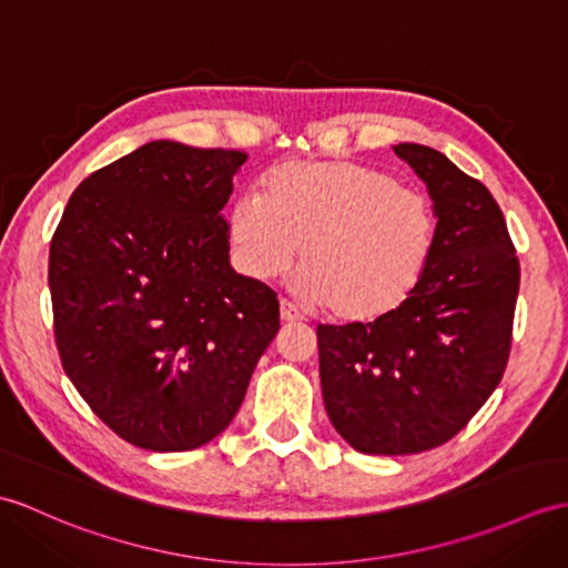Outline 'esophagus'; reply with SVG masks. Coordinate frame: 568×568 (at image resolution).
Masks as SVG:
<instances>
[{
	"instance_id": "obj_1",
	"label": "esophagus",
	"mask_w": 568,
	"mask_h": 568,
	"mask_svg": "<svg viewBox=\"0 0 568 568\" xmlns=\"http://www.w3.org/2000/svg\"><path fill=\"white\" fill-rule=\"evenodd\" d=\"M281 320H283L285 324H295V322L305 320V316H302V312L293 305V302L281 300Z\"/></svg>"
}]
</instances>
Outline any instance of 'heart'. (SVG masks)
I'll use <instances>...</instances> for the list:
<instances>
[{"label": "heart", "mask_w": 568, "mask_h": 568, "mask_svg": "<svg viewBox=\"0 0 568 568\" xmlns=\"http://www.w3.org/2000/svg\"><path fill=\"white\" fill-rule=\"evenodd\" d=\"M236 266L252 281L283 275L297 256V293L341 322H379L414 297L438 234L424 193L348 160L287 162L263 181V197L236 195L227 210Z\"/></svg>", "instance_id": "obj_1"}]
</instances>
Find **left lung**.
Here are the masks:
<instances>
[{
    "instance_id": "obj_1",
    "label": "left lung",
    "mask_w": 568,
    "mask_h": 568,
    "mask_svg": "<svg viewBox=\"0 0 568 568\" xmlns=\"http://www.w3.org/2000/svg\"><path fill=\"white\" fill-rule=\"evenodd\" d=\"M426 183L438 234L414 297L387 320L320 324L324 408L353 450L414 455L467 426L504 377L520 266L481 181L438 150L394 144Z\"/></svg>"
}]
</instances>
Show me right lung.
Listing matches in <instances>:
<instances>
[{"instance_id":"right-lung-1","label":"right lung","mask_w":568,"mask_h":568,"mask_svg":"<svg viewBox=\"0 0 568 568\" xmlns=\"http://www.w3.org/2000/svg\"><path fill=\"white\" fill-rule=\"evenodd\" d=\"M244 162L142 144L79 183L50 242L64 373L144 450H193L227 428L281 328L273 290L230 263L224 205Z\"/></svg>"}]
</instances>
